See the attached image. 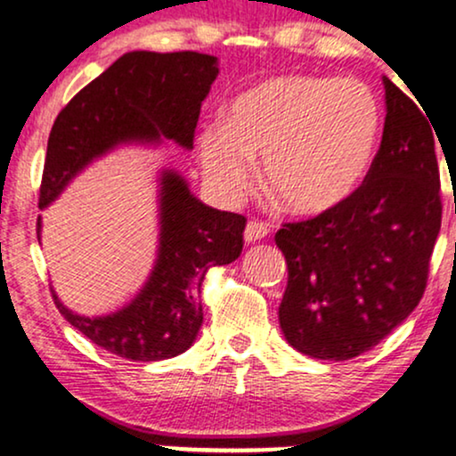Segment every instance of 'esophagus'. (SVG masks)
<instances>
[{"label":"esophagus","instance_id":"esophagus-1","mask_svg":"<svg viewBox=\"0 0 456 456\" xmlns=\"http://www.w3.org/2000/svg\"><path fill=\"white\" fill-rule=\"evenodd\" d=\"M268 233H270L268 224L259 223V221H250L244 229V240H246V242H257V240L265 238Z\"/></svg>","mask_w":456,"mask_h":456}]
</instances>
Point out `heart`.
I'll return each mask as SVG.
<instances>
[{"mask_svg": "<svg viewBox=\"0 0 456 456\" xmlns=\"http://www.w3.org/2000/svg\"><path fill=\"white\" fill-rule=\"evenodd\" d=\"M381 133L375 92L354 77L285 75L244 92L224 122L197 134L208 184L240 201L264 160L265 188L296 216L345 206L364 182Z\"/></svg>", "mask_w": 456, "mask_h": 456, "instance_id": "b5f03b06", "label": "heart"}]
</instances>
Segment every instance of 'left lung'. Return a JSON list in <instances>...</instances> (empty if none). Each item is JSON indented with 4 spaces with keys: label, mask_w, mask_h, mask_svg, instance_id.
Returning <instances> with one entry per match:
<instances>
[{
    "label": "left lung",
    "mask_w": 456,
    "mask_h": 456,
    "mask_svg": "<svg viewBox=\"0 0 456 456\" xmlns=\"http://www.w3.org/2000/svg\"><path fill=\"white\" fill-rule=\"evenodd\" d=\"M384 90L381 145L355 195L274 235L289 270L282 334L317 360L355 358L405 322L425 294L442 227L436 128L388 77Z\"/></svg>",
    "instance_id": "obj_1"
}]
</instances>
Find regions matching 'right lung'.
Segmentation results:
<instances>
[{"label":"right lung","instance_id":"right-lung-1","mask_svg":"<svg viewBox=\"0 0 456 456\" xmlns=\"http://www.w3.org/2000/svg\"><path fill=\"white\" fill-rule=\"evenodd\" d=\"M216 75V57L197 51H133L113 61L57 115L38 206L55 201L78 171L119 143L169 139L191 150L201 102ZM244 227L242 214L214 210L191 195L184 177L162 171L159 257L137 297L111 315L83 317L51 289L55 306L70 326L119 358H174L195 343L203 323L199 294L206 272L240 257Z\"/></svg>","mask_w":456,"mask_h":456}]
</instances>
